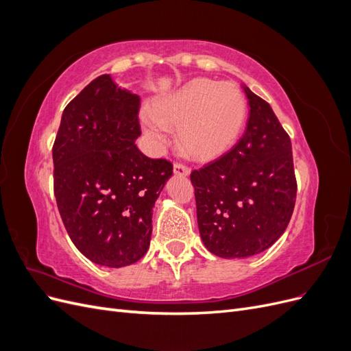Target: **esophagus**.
<instances>
[{
	"label": "esophagus",
	"mask_w": 351,
	"mask_h": 351,
	"mask_svg": "<svg viewBox=\"0 0 351 351\" xmlns=\"http://www.w3.org/2000/svg\"><path fill=\"white\" fill-rule=\"evenodd\" d=\"M174 174L176 176H189L190 174V168L183 165V164H174Z\"/></svg>",
	"instance_id": "34e87169"
}]
</instances>
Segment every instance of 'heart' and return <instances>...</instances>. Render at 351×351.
<instances>
[{
  "instance_id": "b5f03b06",
  "label": "heart",
  "mask_w": 351,
  "mask_h": 351,
  "mask_svg": "<svg viewBox=\"0 0 351 351\" xmlns=\"http://www.w3.org/2000/svg\"><path fill=\"white\" fill-rule=\"evenodd\" d=\"M246 117V101L234 83L195 79L143 112L145 132L165 143V130H178L182 151L199 161L224 154L234 143Z\"/></svg>"
}]
</instances>
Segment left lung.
<instances>
[{
    "label": "left lung",
    "mask_w": 351,
    "mask_h": 351,
    "mask_svg": "<svg viewBox=\"0 0 351 351\" xmlns=\"http://www.w3.org/2000/svg\"><path fill=\"white\" fill-rule=\"evenodd\" d=\"M243 89L250 107L243 137L190 174L202 241L226 259L271 247L289 226L297 193L289 134L267 101Z\"/></svg>",
    "instance_id": "8db88e82"
}]
</instances>
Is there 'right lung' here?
Masks as SVG:
<instances>
[{"mask_svg":"<svg viewBox=\"0 0 351 351\" xmlns=\"http://www.w3.org/2000/svg\"><path fill=\"white\" fill-rule=\"evenodd\" d=\"M139 107L136 93L102 74L69 102L52 146L61 219L74 246L102 267L145 256L155 202L173 176L171 162L134 145Z\"/></svg>","mask_w":351,"mask_h":351,"instance_id":"1","label":"right lung"}]
</instances>
